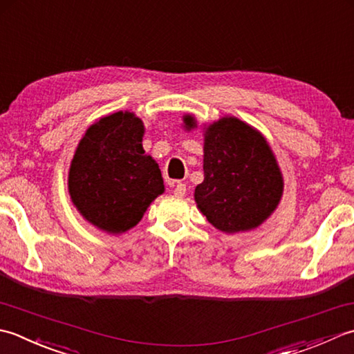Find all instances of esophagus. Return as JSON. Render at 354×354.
<instances>
[{
    "instance_id": "1",
    "label": "esophagus",
    "mask_w": 354,
    "mask_h": 354,
    "mask_svg": "<svg viewBox=\"0 0 354 354\" xmlns=\"http://www.w3.org/2000/svg\"><path fill=\"white\" fill-rule=\"evenodd\" d=\"M169 185L174 187V196L176 197H183L186 194V185L178 182V180H169Z\"/></svg>"
}]
</instances>
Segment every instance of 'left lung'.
<instances>
[{"instance_id":"obj_1","label":"left lung","mask_w":354,"mask_h":354,"mask_svg":"<svg viewBox=\"0 0 354 354\" xmlns=\"http://www.w3.org/2000/svg\"><path fill=\"white\" fill-rule=\"evenodd\" d=\"M186 131L197 119L183 114ZM205 180L194 192L198 211L225 234L257 229L277 211L284 178L266 137L248 122L223 116L203 128Z\"/></svg>"}]
</instances>
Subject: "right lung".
<instances>
[{
	"instance_id": "1",
	"label": "right lung",
	"mask_w": 354,
	"mask_h": 354,
	"mask_svg": "<svg viewBox=\"0 0 354 354\" xmlns=\"http://www.w3.org/2000/svg\"><path fill=\"white\" fill-rule=\"evenodd\" d=\"M145 125L133 111L99 118L79 140L68 194L85 221L110 235L134 227L165 192L162 172L145 153Z\"/></svg>"
}]
</instances>
